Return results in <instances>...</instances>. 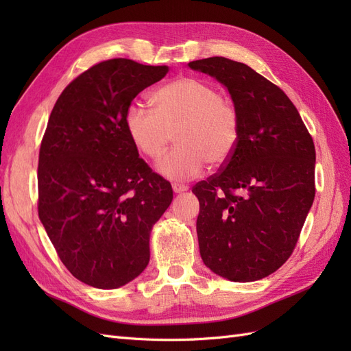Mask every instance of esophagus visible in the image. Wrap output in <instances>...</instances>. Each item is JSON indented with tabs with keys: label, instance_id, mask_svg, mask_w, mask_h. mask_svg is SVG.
Wrapping results in <instances>:
<instances>
[{
	"label": "esophagus",
	"instance_id": "34e87169",
	"mask_svg": "<svg viewBox=\"0 0 351 351\" xmlns=\"http://www.w3.org/2000/svg\"><path fill=\"white\" fill-rule=\"evenodd\" d=\"M189 187L186 186V184H178V183H173V190H174V193H183V192H186Z\"/></svg>",
	"mask_w": 351,
	"mask_h": 351
}]
</instances>
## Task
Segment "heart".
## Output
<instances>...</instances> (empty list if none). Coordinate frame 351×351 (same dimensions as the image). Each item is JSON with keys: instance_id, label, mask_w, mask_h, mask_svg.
<instances>
[{"instance_id": "obj_1", "label": "heart", "mask_w": 351, "mask_h": 351, "mask_svg": "<svg viewBox=\"0 0 351 351\" xmlns=\"http://www.w3.org/2000/svg\"><path fill=\"white\" fill-rule=\"evenodd\" d=\"M154 111L132 104L124 127L143 156L158 159L173 141L177 146L158 162L171 180H187L204 171L206 162L219 167L234 155L241 134L236 105L205 80L177 77L152 95Z\"/></svg>"}]
</instances>
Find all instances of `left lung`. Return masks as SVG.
Here are the masks:
<instances>
[{
    "label": "left lung",
    "instance_id": "left-lung-1",
    "mask_svg": "<svg viewBox=\"0 0 351 351\" xmlns=\"http://www.w3.org/2000/svg\"><path fill=\"white\" fill-rule=\"evenodd\" d=\"M189 67L215 77L239 110L234 155L192 192L200 256L221 277H268L291 256L315 199V145L290 98L243 62L210 57Z\"/></svg>",
    "mask_w": 351,
    "mask_h": 351
}]
</instances>
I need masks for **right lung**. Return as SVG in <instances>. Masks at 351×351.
<instances>
[{"label": "right lung", "mask_w": 351, "mask_h": 351, "mask_svg": "<svg viewBox=\"0 0 351 351\" xmlns=\"http://www.w3.org/2000/svg\"><path fill=\"white\" fill-rule=\"evenodd\" d=\"M167 66L101 61L71 80L51 111L38 164V214L73 277L119 289L149 263V236L173 189L139 156L124 112Z\"/></svg>", "instance_id": "1"}]
</instances>
